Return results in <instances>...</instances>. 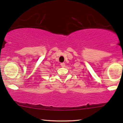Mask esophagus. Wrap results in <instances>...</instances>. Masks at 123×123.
I'll return each instance as SVG.
<instances>
[{"label":"esophagus","instance_id":"obj_1","mask_svg":"<svg viewBox=\"0 0 123 123\" xmlns=\"http://www.w3.org/2000/svg\"><path fill=\"white\" fill-rule=\"evenodd\" d=\"M61 66H62V67H65V63H61Z\"/></svg>","mask_w":123,"mask_h":123}]
</instances>
